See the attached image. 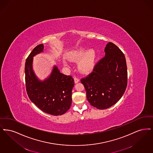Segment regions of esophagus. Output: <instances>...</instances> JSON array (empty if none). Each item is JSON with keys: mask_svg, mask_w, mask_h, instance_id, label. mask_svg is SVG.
Instances as JSON below:
<instances>
[{"mask_svg": "<svg viewBox=\"0 0 153 153\" xmlns=\"http://www.w3.org/2000/svg\"><path fill=\"white\" fill-rule=\"evenodd\" d=\"M79 82V78H78L76 77L74 78V82H75V83H77Z\"/></svg>", "mask_w": 153, "mask_h": 153, "instance_id": "esophagus-1", "label": "esophagus"}]
</instances>
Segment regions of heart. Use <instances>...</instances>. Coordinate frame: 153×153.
<instances>
[{
	"mask_svg": "<svg viewBox=\"0 0 153 153\" xmlns=\"http://www.w3.org/2000/svg\"><path fill=\"white\" fill-rule=\"evenodd\" d=\"M87 50L86 47H78L66 55L67 59L71 62H76L82 57L78 63V67L83 73H87L93 68L97 57V53L94 49L91 48Z\"/></svg>",
	"mask_w": 153,
	"mask_h": 153,
	"instance_id": "1",
	"label": "heart"
}]
</instances>
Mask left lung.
<instances>
[{
  "label": "left lung",
  "mask_w": 153,
  "mask_h": 153,
  "mask_svg": "<svg viewBox=\"0 0 153 153\" xmlns=\"http://www.w3.org/2000/svg\"><path fill=\"white\" fill-rule=\"evenodd\" d=\"M105 56L95 65L93 71L80 80L90 105L106 109L122 98L127 85L126 61L124 53L111 42L105 48Z\"/></svg>",
  "instance_id": "1"
}]
</instances>
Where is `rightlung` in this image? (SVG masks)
<instances>
[{
    "label": "right lung",
    "instance_id": "obj_1",
    "mask_svg": "<svg viewBox=\"0 0 153 153\" xmlns=\"http://www.w3.org/2000/svg\"><path fill=\"white\" fill-rule=\"evenodd\" d=\"M44 46L35 47L28 55L25 63V81L27 95L36 106L45 113L61 115L70 108L72 102V90L74 80L71 76L60 73L53 66L50 75L41 81L33 72V57L43 51Z\"/></svg>",
    "mask_w": 153,
    "mask_h": 153
}]
</instances>
